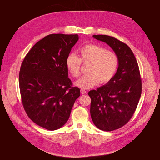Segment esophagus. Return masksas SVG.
<instances>
[{"instance_id": "1", "label": "esophagus", "mask_w": 160, "mask_h": 160, "mask_svg": "<svg viewBox=\"0 0 160 160\" xmlns=\"http://www.w3.org/2000/svg\"><path fill=\"white\" fill-rule=\"evenodd\" d=\"M80 92H81V94H86V93H87V91H85V90L83 89H80Z\"/></svg>"}]
</instances>
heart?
Instances as JSON below:
<instances>
[{"label":"heart","instance_id":"1","mask_svg":"<svg viewBox=\"0 0 160 160\" xmlns=\"http://www.w3.org/2000/svg\"><path fill=\"white\" fill-rule=\"evenodd\" d=\"M82 62L89 64L88 75L83 76L75 85L80 88L88 89L100 82L106 83L115 75L119 64L118 55L106 48L94 44L82 47L79 57L69 53L66 59V66L71 77L77 78L80 74Z\"/></svg>","mask_w":160,"mask_h":160}]
</instances>
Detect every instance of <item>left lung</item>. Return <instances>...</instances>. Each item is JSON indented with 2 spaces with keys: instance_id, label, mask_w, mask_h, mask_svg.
Returning <instances> with one entry per match:
<instances>
[{
  "instance_id": "1",
  "label": "left lung",
  "mask_w": 160,
  "mask_h": 160,
  "mask_svg": "<svg viewBox=\"0 0 160 160\" xmlns=\"http://www.w3.org/2000/svg\"><path fill=\"white\" fill-rule=\"evenodd\" d=\"M93 38L106 42L119 59L117 72L111 80L88 93L94 125L111 132L122 127L132 118L141 96L142 80L136 58L126 44L107 35Z\"/></svg>"
}]
</instances>
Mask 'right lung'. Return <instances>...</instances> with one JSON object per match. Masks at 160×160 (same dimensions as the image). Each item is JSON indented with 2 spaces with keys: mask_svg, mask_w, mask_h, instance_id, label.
I'll return each mask as SVG.
<instances>
[{
  "mask_svg": "<svg viewBox=\"0 0 160 160\" xmlns=\"http://www.w3.org/2000/svg\"><path fill=\"white\" fill-rule=\"evenodd\" d=\"M78 34H52L33 46L25 57L19 73L22 104L28 117L53 131L68 121L80 91L71 87L66 59L78 41Z\"/></svg>",
  "mask_w": 160,
  "mask_h": 160,
  "instance_id": "1",
  "label": "right lung"
}]
</instances>
